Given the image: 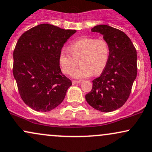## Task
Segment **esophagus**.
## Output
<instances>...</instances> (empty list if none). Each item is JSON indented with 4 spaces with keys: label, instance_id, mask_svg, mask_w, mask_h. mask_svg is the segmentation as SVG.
Wrapping results in <instances>:
<instances>
[{
    "label": "esophagus",
    "instance_id": "obj_1",
    "mask_svg": "<svg viewBox=\"0 0 152 152\" xmlns=\"http://www.w3.org/2000/svg\"><path fill=\"white\" fill-rule=\"evenodd\" d=\"M80 82H81V81H76V80H73V81H72V83L74 85V84L78 83H80Z\"/></svg>",
    "mask_w": 152,
    "mask_h": 152
}]
</instances>
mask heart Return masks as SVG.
<instances>
[{"instance_id": "obj_1", "label": "heart", "mask_w": 152, "mask_h": 152, "mask_svg": "<svg viewBox=\"0 0 152 152\" xmlns=\"http://www.w3.org/2000/svg\"><path fill=\"white\" fill-rule=\"evenodd\" d=\"M70 52L62 49L59 54V64L65 74H71L77 66L78 60L81 66L73 73L76 78H86L101 73L107 64L110 46L103 38L84 37L70 45Z\"/></svg>"}]
</instances>
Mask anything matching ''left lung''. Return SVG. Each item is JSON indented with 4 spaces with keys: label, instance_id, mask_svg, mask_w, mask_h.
<instances>
[{
    "label": "left lung",
    "instance_id": "left-lung-1",
    "mask_svg": "<svg viewBox=\"0 0 152 152\" xmlns=\"http://www.w3.org/2000/svg\"><path fill=\"white\" fill-rule=\"evenodd\" d=\"M91 31L102 34L107 40L110 56L102 74L93 81L86 100L98 110L112 112L121 107L130 95L137 74V51L129 37L118 29L99 25Z\"/></svg>",
    "mask_w": 152,
    "mask_h": 152
}]
</instances>
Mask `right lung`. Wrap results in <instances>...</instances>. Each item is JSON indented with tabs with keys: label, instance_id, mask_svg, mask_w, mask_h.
Listing matches in <instances>:
<instances>
[{
	"label": "right lung",
	"instance_id": "1",
	"mask_svg": "<svg viewBox=\"0 0 152 152\" xmlns=\"http://www.w3.org/2000/svg\"><path fill=\"white\" fill-rule=\"evenodd\" d=\"M76 30L41 24L18 40L12 73L24 103L38 112H48L64 99L71 80L62 75L59 54Z\"/></svg>",
	"mask_w": 152,
	"mask_h": 152
}]
</instances>
